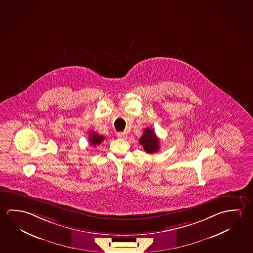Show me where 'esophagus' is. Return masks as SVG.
Returning a JSON list of instances; mask_svg holds the SVG:
<instances>
[{"mask_svg":"<svg viewBox=\"0 0 253 253\" xmlns=\"http://www.w3.org/2000/svg\"><path fill=\"white\" fill-rule=\"evenodd\" d=\"M117 137L122 139H126L127 138V135L125 132H119L117 133Z\"/></svg>","mask_w":253,"mask_h":253,"instance_id":"obj_1","label":"esophagus"}]
</instances>
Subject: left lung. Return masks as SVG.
<instances>
[{"mask_svg":"<svg viewBox=\"0 0 253 253\" xmlns=\"http://www.w3.org/2000/svg\"><path fill=\"white\" fill-rule=\"evenodd\" d=\"M139 143L147 153H156L160 149V140L152 128H145Z\"/></svg>","mask_w":253,"mask_h":253,"instance_id":"obj_1","label":"left lung"}]
</instances>
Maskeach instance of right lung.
<instances>
[{"label": "right lung", "instance_id": "right-lung-1", "mask_svg": "<svg viewBox=\"0 0 253 253\" xmlns=\"http://www.w3.org/2000/svg\"><path fill=\"white\" fill-rule=\"evenodd\" d=\"M104 138L105 137L103 136H100L96 132H91L89 135V141H90L91 145H93V146L100 145L101 142L104 140Z\"/></svg>", "mask_w": 253, "mask_h": 253}]
</instances>
